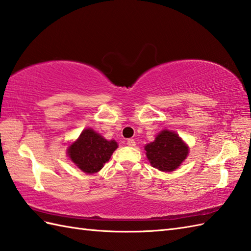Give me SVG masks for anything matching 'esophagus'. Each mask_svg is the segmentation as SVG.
Wrapping results in <instances>:
<instances>
[{
	"mask_svg": "<svg viewBox=\"0 0 251 251\" xmlns=\"http://www.w3.org/2000/svg\"><path fill=\"white\" fill-rule=\"evenodd\" d=\"M127 146L135 147L136 146V141L134 139H128V140H127Z\"/></svg>",
	"mask_w": 251,
	"mask_h": 251,
	"instance_id": "34e87169",
	"label": "esophagus"
}]
</instances>
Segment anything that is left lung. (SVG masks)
I'll list each match as a JSON object with an SVG mask.
<instances>
[{
  "mask_svg": "<svg viewBox=\"0 0 251 251\" xmlns=\"http://www.w3.org/2000/svg\"><path fill=\"white\" fill-rule=\"evenodd\" d=\"M152 167L161 172H173L180 166L189 153L182 139L173 131L163 130L155 140L145 147Z\"/></svg>",
  "mask_w": 251,
  "mask_h": 251,
  "instance_id": "1",
  "label": "left lung"
}]
</instances>
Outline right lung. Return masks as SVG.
<instances>
[{
	"mask_svg": "<svg viewBox=\"0 0 251 251\" xmlns=\"http://www.w3.org/2000/svg\"><path fill=\"white\" fill-rule=\"evenodd\" d=\"M117 148L114 140H105L93 129H85L78 139L69 147L68 154L72 162L86 174H95L109 161Z\"/></svg>",
	"mask_w": 251,
	"mask_h": 251,
	"instance_id": "obj_1",
	"label": "right lung"
}]
</instances>
